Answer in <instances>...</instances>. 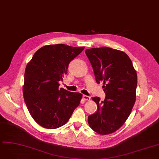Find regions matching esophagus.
I'll list each match as a JSON object with an SVG mask.
<instances>
[{
    "mask_svg": "<svg viewBox=\"0 0 159 159\" xmlns=\"http://www.w3.org/2000/svg\"><path fill=\"white\" fill-rule=\"evenodd\" d=\"M83 99H84V100H87V101H89L90 98V96H86V95H83Z\"/></svg>",
    "mask_w": 159,
    "mask_h": 159,
    "instance_id": "obj_1",
    "label": "esophagus"
}]
</instances>
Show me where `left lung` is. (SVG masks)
Here are the masks:
<instances>
[{"mask_svg":"<svg viewBox=\"0 0 159 159\" xmlns=\"http://www.w3.org/2000/svg\"><path fill=\"white\" fill-rule=\"evenodd\" d=\"M97 84L103 82L105 100L93 98L97 111L88 123L97 133L105 135L117 131L130 115L136 101L137 74L125 52L109 47L87 49Z\"/></svg>","mask_w":159,"mask_h":159,"instance_id":"left-lung-1","label":"left lung"}]
</instances>
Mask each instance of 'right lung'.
I'll return each mask as SVG.
<instances>
[{
    "label": "right lung",
    "mask_w": 159,
    "mask_h": 159,
    "mask_svg": "<svg viewBox=\"0 0 159 159\" xmlns=\"http://www.w3.org/2000/svg\"><path fill=\"white\" fill-rule=\"evenodd\" d=\"M85 48L64 44L39 48L28 63L22 88L30 115L39 125L49 129L65 125L80 105L83 95L59 89L72 60Z\"/></svg>",
    "instance_id": "add662e5"
}]
</instances>
